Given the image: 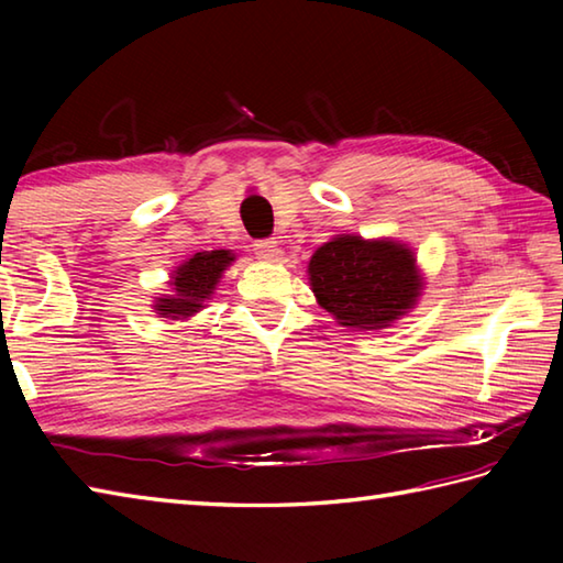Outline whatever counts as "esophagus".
Instances as JSON below:
<instances>
[{
  "mask_svg": "<svg viewBox=\"0 0 563 563\" xmlns=\"http://www.w3.org/2000/svg\"><path fill=\"white\" fill-rule=\"evenodd\" d=\"M254 246H256L258 258H263V261H278V256H280V249L275 239H261V242H256Z\"/></svg>",
  "mask_w": 563,
  "mask_h": 563,
  "instance_id": "1",
  "label": "esophagus"
}]
</instances>
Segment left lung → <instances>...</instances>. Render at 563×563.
Returning <instances> with one entry per match:
<instances>
[{
	"instance_id": "1",
	"label": "left lung",
	"mask_w": 563,
	"mask_h": 563,
	"mask_svg": "<svg viewBox=\"0 0 563 563\" xmlns=\"http://www.w3.org/2000/svg\"><path fill=\"white\" fill-rule=\"evenodd\" d=\"M317 302L349 329H385L418 302L423 278L413 251L394 239L339 234L307 266Z\"/></svg>"
}]
</instances>
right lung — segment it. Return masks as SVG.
Listing matches in <instances>:
<instances>
[{"label": "right lung", "mask_w": 563, "mask_h": 563, "mask_svg": "<svg viewBox=\"0 0 563 563\" xmlns=\"http://www.w3.org/2000/svg\"><path fill=\"white\" fill-rule=\"evenodd\" d=\"M234 258L230 249L198 251L172 273L169 285L174 295L157 297L152 305L154 312L166 319H188L200 312Z\"/></svg>", "instance_id": "add662e5"}]
</instances>
